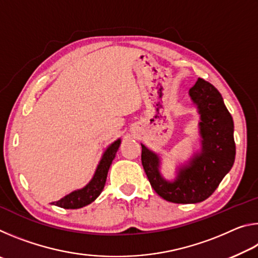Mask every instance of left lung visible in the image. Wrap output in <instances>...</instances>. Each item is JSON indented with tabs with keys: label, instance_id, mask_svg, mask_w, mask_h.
<instances>
[{
	"label": "left lung",
	"instance_id": "left-lung-1",
	"mask_svg": "<svg viewBox=\"0 0 258 258\" xmlns=\"http://www.w3.org/2000/svg\"><path fill=\"white\" fill-rule=\"evenodd\" d=\"M189 95L200 115L202 150L178 169L169 182L159 172V157L142 146V166L151 186L161 198L175 204L204 202L232 168L235 158L233 119L216 87L198 78Z\"/></svg>",
	"mask_w": 258,
	"mask_h": 258
}]
</instances>
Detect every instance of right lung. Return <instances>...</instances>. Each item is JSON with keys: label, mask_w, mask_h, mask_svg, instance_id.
Returning <instances> with one entry per match:
<instances>
[{"label": "right lung", "mask_w": 258, "mask_h": 258, "mask_svg": "<svg viewBox=\"0 0 258 258\" xmlns=\"http://www.w3.org/2000/svg\"><path fill=\"white\" fill-rule=\"evenodd\" d=\"M119 146L120 139L111 143L107 148V150L104 151L102 158L98 165L94 176L89 182V184H86L83 189L73 191L72 194L64 196L63 198H61L58 202H54L53 205L64 209H77L94 202L99 197L100 194H101L104 184H106L109 167H110L112 160L115 158Z\"/></svg>", "instance_id": "right-lung-1"}]
</instances>
